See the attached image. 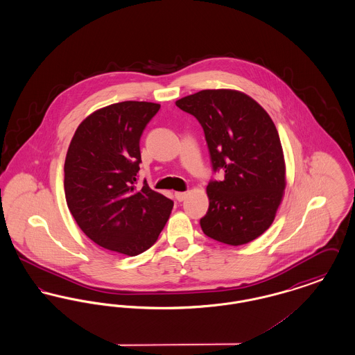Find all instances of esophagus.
Instances as JSON below:
<instances>
[{
	"instance_id": "obj_1",
	"label": "esophagus",
	"mask_w": 355,
	"mask_h": 355,
	"mask_svg": "<svg viewBox=\"0 0 355 355\" xmlns=\"http://www.w3.org/2000/svg\"><path fill=\"white\" fill-rule=\"evenodd\" d=\"M186 197H187V193H186V191H177V193H175V198H177V201H180V202H182Z\"/></svg>"
}]
</instances>
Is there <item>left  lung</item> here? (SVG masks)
<instances>
[{
	"instance_id": "left-lung-1",
	"label": "left lung",
	"mask_w": 355,
	"mask_h": 355,
	"mask_svg": "<svg viewBox=\"0 0 355 355\" xmlns=\"http://www.w3.org/2000/svg\"><path fill=\"white\" fill-rule=\"evenodd\" d=\"M202 126L213 171L209 209L200 223L207 236L245 245L270 227L286 186L281 139L265 109L245 93L201 90L175 102Z\"/></svg>"
}]
</instances>
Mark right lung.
Segmentation results:
<instances>
[{"label":"right lung","instance_id":"1","mask_svg":"<svg viewBox=\"0 0 355 355\" xmlns=\"http://www.w3.org/2000/svg\"><path fill=\"white\" fill-rule=\"evenodd\" d=\"M161 105L125 101L90 114L77 128L65 159L69 210L102 248L135 257L152 248L169 220L173 201L137 186L139 138Z\"/></svg>","mask_w":355,"mask_h":355}]
</instances>
